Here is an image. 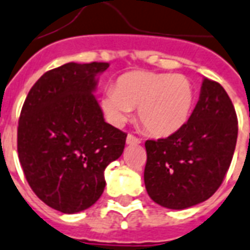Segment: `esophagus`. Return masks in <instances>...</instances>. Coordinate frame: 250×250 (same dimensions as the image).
<instances>
[{"label":"esophagus","mask_w":250,"mask_h":250,"mask_svg":"<svg viewBox=\"0 0 250 250\" xmlns=\"http://www.w3.org/2000/svg\"><path fill=\"white\" fill-rule=\"evenodd\" d=\"M126 143L127 145H139V143H141V139L137 138V137H134L133 134H127Z\"/></svg>","instance_id":"1"}]
</instances>
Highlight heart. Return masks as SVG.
<instances>
[{"label":"heart","instance_id":"obj_1","mask_svg":"<svg viewBox=\"0 0 250 250\" xmlns=\"http://www.w3.org/2000/svg\"><path fill=\"white\" fill-rule=\"evenodd\" d=\"M194 87L183 74L133 71L107 87L100 105L113 125H123L138 108V119L150 134L168 137L188 123Z\"/></svg>","mask_w":250,"mask_h":250}]
</instances>
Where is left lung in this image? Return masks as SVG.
<instances>
[{"label": "left lung", "mask_w": 250, "mask_h": 250, "mask_svg": "<svg viewBox=\"0 0 250 250\" xmlns=\"http://www.w3.org/2000/svg\"><path fill=\"white\" fill-rule=\"evenodd\" d=\"M237 130L235 108L226 90L204 78L188 123L167 138L145 143V185L150 198L173 210L210 198L229 168Z\"/></svg>", "instance_id": "8db88e82"}]
</instances>
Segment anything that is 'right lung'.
I'll return each mask as SVG.
<instances>
[{
	"mask_svg": "<svg viewBox=\"0 0 250 250\" xmlns=\"http://www.w3.org/2000/svg\"><path fill=\"white\" fill-rule=\"evenodd\" d=\"M107 62H69L38 79L18 123L27 183L49 208L83 211L105 188L104 171L124 151L126 133L105 123L94 92Z\"/></svg>",
	"mask_w": 250,
	"mask_h": 250,
	"instance_id": "obj_1",
	"label": "right lung"
}]
</instances>
